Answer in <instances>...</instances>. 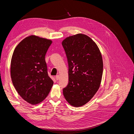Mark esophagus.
I'll return each instance as SVG.
<instances>
[{"instance_id": "1", "label": "esophagus", "mask_w": 134, "mask_h": 134, "mask_svg": "<svg viewBox=\"0 0 134 134\" xmlns=\"http://www.w3.org/2000/svg\"><path fill=\"white\" fill-rule=\"evenodd\" d=\"M55 78H56V80H58L60 79V76L59 75H56V77H55Z\"/></svg>"}]
</instances>
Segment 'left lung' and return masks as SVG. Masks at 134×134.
Instances as JSON below:
<instances>
[{
	"mask_svg": "<svg viewBox=\"0 0 134 134\" xmlns=\"http://www.w3.org/2000/svg\"><path fill=\"white\" fill-rule=\"evenodd\" d=\"M68 63L69 82L63 88L67 102L82 106L100 86L103 73L102 55L96 43L83 34L70 36L62 42Z\"/></svg>",
	"mask_w": 134,
	"mask_h": 134,
	"instance_id": "obj_1",
	"label": "left lung"
}]
</instances>
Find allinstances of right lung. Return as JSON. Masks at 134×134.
Wrapping results in <instances>:
<instances>
[{
    "label": "right lung",
    "mask_w": 134,
    "mask_h": 134,
    "mask_svg": "<svg viewBox=\"0 0 134 134\" xmlns=\"http://www.w3.org/2000/svg\"><path fill=\"white\" fill-rule=\"evenodd\" d=\"M51 43L50 40L28 36L18 44L12 55V83L19 96L32 104L46 98L54 84L48 75L45 62Z\"/></svg>",
    "instance_id": "right-lung-1"
}]
</instances>
